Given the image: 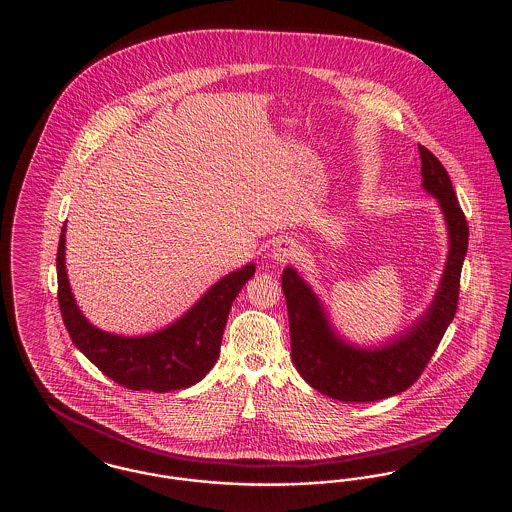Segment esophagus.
<instances>
[{"label": "esophagus", "mask_w": 512, "mask_h": 512, "mask_svg": "<svg viewBox=\"0 0 512 512\" xmlns=\"http://www.w3.org/2000/svg\"><path fill=\"white\" fill-rule=\"evenodd\" d=\"M299 253H301L299 244H297L295 240H290V238H280V240H276L274 245H272V249H270V257H272L274 261H278V263H288V261H292V259H297Z\"/></svg>", "instance_id": "1"}]
</instances>
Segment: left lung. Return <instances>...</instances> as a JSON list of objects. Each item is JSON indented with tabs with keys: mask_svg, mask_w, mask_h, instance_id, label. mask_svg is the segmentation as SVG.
Here are the masks:
<instances>
[{
	"mask_svg": "<svg viewBox=\"0 0 512 512\" xmlns=\"http://www.w3.org/2000/svg\"><path fill=\"white\" fill-rule=\"evenodd\" d=\"M418 151L422 186L438 199L449 232V255L441 284L424 317L386 345L361 349L334 332L320 299L297 270L288 267L282 272L293 365L311 388L332 399L365 403L411 388L457 313L468 224L445 167L430 149L418 146Z\"/></svg>",
	"mask_w": 512,
	"mask_h": 512,
	"instance_id": "1",
	"label": "left lung"
}]
</instances>
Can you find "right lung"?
<instances>
[{"label":"right lung","instance_id":"obj_1","mask_svg":"<svg viewBox=\"0 0 512 512\" xmlns=\"http://www.w3.org/2000/svg\"><path fill=\"white\" fill-rule=\"evenodd\" d=\"M253 274V263L230 272L171 326L147 336L126 338L99 330L80 313L65 270V226L59 236L57 299L67 332L105 376L128 390L165 393L190 388L205 378L219 359L232 301Z\"/></svg>","mask_w":512,"mask_h":512}]
</instances>
